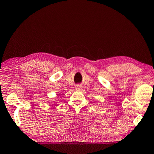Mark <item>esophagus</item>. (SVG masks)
Segmentation results:
<instances>
[{"label": "esophagus", "mask_w": 154, "mask_h": 154, "mask_svg": "<svg viewBox=\"0 0 154 154\" xmlns=\"http://www.w3.org/2000/svg\"><path fill=\"white\" fill-rule=\"evenodd\" d=\"M81 88H82V86H81V85H78L76 86V89H77V90H80Z\"/></svg>", "instance_id": "34e87169"}]
</instances>
